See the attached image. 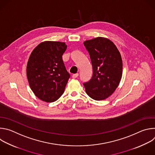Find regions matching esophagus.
I'll use <instances>...</instances> for the list:
<instances>
[{
	"label": "esophagus",
	"instance_id": "esophagus-1",
	"mask_svg": "<svg viewBox=\"0 0 155 155\" xmlns=\"http://www.w3.org/2000/svg\"><path fill=\"white\" fill-rule=\"evenodd\" d=\"M78 73L75 74H73V75H72V78H76L77 77H78Z\"/></svg>",
	"mask_w": 155,
	"mask_h": 155
}]
</instances>
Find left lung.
I'll return each mask as SVG.
<instances>
[{
    "mask_svg": "<svg viewBox=\"0 0 155 155\" xmlns=\"http://www.w3.org/2000/svg\"><path fill=\"white\" fill-rule=\"evenodd\" d=\"M89 52L93 74L83 85L87 94L96 101L104 100L111 96L122 77L123 62L116 45L108 38L98 37L84 41Z\"/></svg>",
    "mask_w": 155,
    "mask_h": 155,
    "instance_id": "8db88e82",
    "label": "left lung"
}]
</instances>
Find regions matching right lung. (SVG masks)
Returning a JSON list of instances; mask_svg holds the SVG:
<instances>
[{
    "instance_id": "right-lung-1",
    "label": "right lung",
    "mask_w": 155,
    "mask_h": 155,
    "mask_svg": "<svg viewBox=\"0 0 155 155\" xmlns=\"http://www.w3.org/2000/svg\"><path fill=\"white\" fill-rule=\"evenodd\" d=\"M67 49L65 42L45 41L32 51L26 68L31 89L40 100L53 102L64 93L70 78L62 56Z\"/></svg>"
}]
</instances>
